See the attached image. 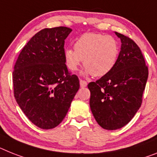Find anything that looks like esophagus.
<instances>
[{"instance_id": "1", "label": "esophagus", "mask_w": 157, "mask_h": 157, "mask_svg": "<svg viewBox=\"0 0 157 157\" xmlns=\"http://www.w3.org/2000/svg\"><path fill=\"white\" fill-rule=\"evenodd\" d=\"M80 85H81V88H85V87L87 86V82L84 80H80Z\"/></svg>"}]
</instances>
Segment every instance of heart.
<instances>
[{
	"mask_svg": "<svg viewBox=\"0 0 157 157\" xmlns=\"http://www.w3.org/2000/svg\"><path fill=\"white\" fill-rule=\"evenodd\" d=\"M119 44L115 38L106 34L85 33L76 40L74 50L67 48L64 56L70 71L78 69L82 60L85 73L103 76L111 72L119 56Z\"/></svg>",
	"mask_w": 157,
	"mask_h": 157,
	"instance_id": "1",
	"label": "heart"
}]
</instances>
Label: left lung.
<instances>
[{
  "instance_id": "8db88e82",
  "label": "left lung",
  "mask_w": 157,
  "mask_h": 157,
  "mask_svg": "<svg viewBox=\"0 0 157 157\" xmlns=\"http://www.w3.org/2000/svg\"><path fill=\"white\" fill-rule=\"evenodd\" d=\"M121 52L111 72L90 82V108L99 125L116 130L131 121L142 104L148 69L139 46L128 36L115 32Z\"/></svg>"
}]
</instances>
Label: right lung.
I'll use <instances>...</instances> for the list:
<instances>
[{
	"instance_id": "1",
	"label": "right lung",
	"mask_w": 157,
	"mask_h": 157,
	"mask_svg": "<svg viewBox=\"0 0 157 157\" xmlns=\"http://www.w3.org/2000/svg\"><path fill=\"white\" fill-rule=\"evenodd\" d=\"M72 29H44L20 52L13 72L14 97L37 127L51 129L63 121L80 88L64 60V40Z\"/></svg>"
}]
</instances>
